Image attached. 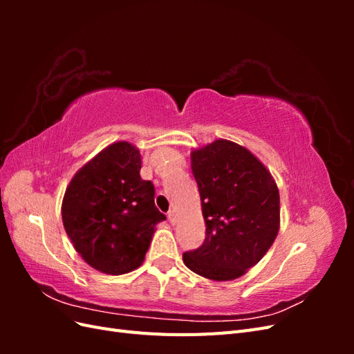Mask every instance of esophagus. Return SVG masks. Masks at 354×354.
<instances>
[{
	"label": "esophagus",
	"mask_w": 354,
	"mask_h": 354,
	"mask_svg": "<svg viewBox=\"0 0 354 354\" xmlns=\"http://www.w3.org/2000/svg\"><path fill=\"white\" fill-rule=\"evenodd\" d=\"M176 212L173 211V209H171V211H168V220H169V223L171 224H174L176 223Z\"/></svg>",
	"instance_id": "34e87169"
}]
</instances>
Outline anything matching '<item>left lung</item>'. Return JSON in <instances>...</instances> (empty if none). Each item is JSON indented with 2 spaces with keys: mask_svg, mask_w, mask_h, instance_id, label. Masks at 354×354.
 <instances>
[{
  "mask_svg": "<svg viewBox=\"0 0 354 354\" xmlns=\"http://www.w3.org/2000/svg\"><path fill=\"white\" fill-rule=\"evenodd\" d=\"M190 167L207 236L183 254L186 267L211 281H233L259 263L281 227L279 189L248 149L224 138L194 149Z\"/></svg>",
  "mask_w": 354,
  "mask_h": 354,
  "instance_id": "obj_1",
  "label": "left lung"
}]
</instances>
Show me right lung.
I'll list each match as a JSON object with an SVG mask.
<instances>
[{
    "label": "right lung",
    "instance_id": "obj_1",
    "mask_svg": "<svg viewBox=\"0 0 354 354\" xmlns=\"http://www.w3.org/2000/svg\"><path fill=\"white\" fill-rule=\"evenodd\" d=\"M140 168V151L115 142L75 173L63 196V227L73 248L102 273L116 276L140 267L156 224L165 220Z\"/></svg>",
    "mask_w": 354,
    "mask_h": 354
}]
</instances>
